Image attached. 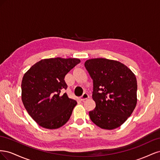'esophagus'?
Instances as JSON below:
<instances>
[{
    "instance_id": "esophagus-1",
    "label": "esophagus",
    "mask_w": 160,
    "mask_h": 160,
    "mask_svg": "<svg viewBox=\"0 0 160 160\" xmlns=\"http://www.w3.org/2000/svg\"><path fill=\"white\" fill-rule=\"evenodd\" d=\"M89 95L87 93H84L83 94V95H82L81 98H80V99H81V101H84L85 100H86V99H89Z\"/></svg>"
}]
</instances>
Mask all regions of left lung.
<instances>
[{"mask_svg":"<svg viewBox=\"0 0 160 160\" xmlns=\"http://www.w3.org/2000/svg\"><path fill=\"white\" fill-rule=\"evenodd\" d=\"M85 67L93 79L92 98L96 104L89 111L91 120L105 129L121 126L137 104L135 75L122 62L104 58L86 61Z\"/></svg>","mask_w":160,"mask_h":160,"instance_id":"8db88e82","label":"left lung"}]
</instances>
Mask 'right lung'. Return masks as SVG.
<instances>
[{"label":"right lung","mask_w":160,"mask_h":160,"mask_svg":"<svg viewBox=\"0 0 160 160\" xmlns=\"http://www.w3.org/2000/svg\"><path fill=\"white\" fill-rule=\"evenodd\" d=\"M80 62L79 59L51 58L32 65L24 75L22 101L28 113L40 126L57 129L68 122L77 101L68 98L65 75Z\"/></svg>","instance_id":"add662e5"}]
</instances>
